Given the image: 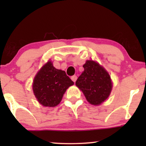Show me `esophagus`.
<instances>
[{
    "instance_id": "esophagus-1",
    "label": "esophagus",
    "mask_w": 146,
    "mask_h": 146,
    "mask_svg": "<svg viewBox=\"0 0 146 146\" xmlns=\"http://www.w3.org/2000/svg\"><path fill=\"white\" fill-rule=\"evenodd\" d=\"M77 76H76V75H73V76H72L71 77V79H72V81H73V82H75V81H76V80H77Z\"/></svg>"
}]
</instances>
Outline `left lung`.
I'll list each match as a JSON object with an SVG mask.
<instances>
[{"label": "left lung", "instance_id": "obj_1", "mask_svg": "<svg viewBox=\"0 0 146 146\" xmlns=\"http://www.w3.org/2000/svg\"><path fill=\"white\" fill-rule=\"evenodd\" d=\"M84 71L77 79L78 87L91 104L98 106L110 96L112 83L110 75L105 69L93 61H87Z\"/></svg>", "mask_w": 146, "mask_h": 146}]
</instances>
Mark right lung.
Wrapping results in <instances>:
<instances>
[{
    "label": "right lung",
    "mask_w": 146,
    "mask_h": 146,
    "mask_svg": "<svg viewBox=\"0 0 146 146\" xmlns=\"http://www.w3.org/2000/svg\"><path fill=\"white\" fill-rule=\"evenodd\" d=\"M73 84L65 71L55 69L51 61H48L35 77L33 89L40 104L55 107L61 102L68 87Z\"/></svg>",
    "instance_id": "1"
}]
</instances>
